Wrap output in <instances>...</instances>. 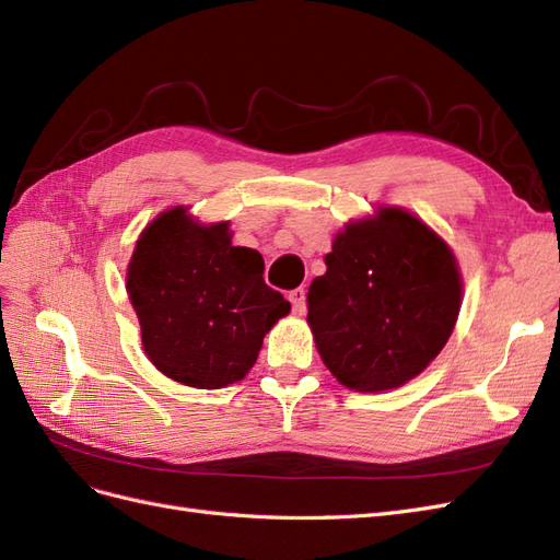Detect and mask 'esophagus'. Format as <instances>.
Listing matches in <instances>:
<instances>
[{
	"mask_svg": "<svg viewBox=\"0 0 560 560\" xmlns=\"http://www.w3.org/2000/svg\"><path fill=\"white\" fill-rule=\"evenodd\" d=\"M287 299L292 301V308H294L296 315L306 313V290H303V287H296V290H292L290 294H287Z\"/></svg>",
	"mask_w": 560,
	"mask_h": 560,
	"instance_id": "esophagus-1",
	"label": "esophagus"
}]
</instances>
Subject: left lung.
Here are the masks:
<instances>
[{
    "label": "left lung",
    "instance_id": "1",
    "mask_svg": "<svg viewBox=\"0 0 560 560\" xmlns=\"http://www.w3.org/2000/svg\"><path fill=\"white\" fill-rule=\"evenodd\" d=\"M308 290V325L322 362L350 389L381 393L418 376L460 313L453 252L409 212L348 224Z\"/></svg>",
    "mask_w": 560,
    "mask_h": 560
}]
</instances>
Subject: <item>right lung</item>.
Instances as JSON below:
<instances>
[{"instance_id":"1","label":"right lung","mask_w":560,"mask_h":560,"mask_svg":"<svg viewBox=\"0 0 560 560\" xmlns=\"http://www.w3.org/2000/svg\"><path fill=\"white\" fill-rule=\"evenodd\" d=\"M126 287L147 358L200 389L245 378L266 331L292 308L264 282L257 249L233 247L229 224L198 226L184 208L142 231Z\"/></svg>"}]
</instances>
